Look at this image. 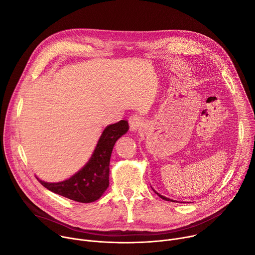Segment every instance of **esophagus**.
<instances>
[{"label": "esophagus", "instance_id": "esophagus-1", "mask_svg": "<svg viewBox=\"0 0 255 255\" xmlns=\"http://www.w3.org/2000/svg\"><path fill=\"white\" fill-rule=\"evenodd\" d=\"M143 124V119L139 115H132L129 118V125H130V130L132 132H136Z\"/></svg>", "mask_w": 255, "mask_h": 255}]
</instances>
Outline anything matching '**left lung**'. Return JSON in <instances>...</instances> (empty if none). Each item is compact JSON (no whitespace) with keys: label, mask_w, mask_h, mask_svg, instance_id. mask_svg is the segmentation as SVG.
<instances>
[{"label":"left lung","mask_w":255,"mask_h":255,"mask_svg":"<svg viewBox=\"0 0 255 255\" xmlns=\"http://www.w3.org/2000/svg\"><path fill=\"white\" fill-rule=\"evenodd\" d=\"M153 191H154V190H153ZM154 192H155V191H154ZM155 193H156V195H157V196H159V197H160V198H161V199H162V200H165V201H169V202H176V201H173V200H170V199H168V198H166V197H164V196H162V195H160V194H158V193H157V192H155Z\"/></svg>","instance_id":"1"}]
</instances>
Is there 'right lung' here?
<instances>
[{
  "mask_svg": "<svg viewBox=\"0 0 255 255\" xmlns=\"http://www.w3.org/2000/svg\"><path fill=\"white\" fill-rule=\"evenodd\" d=\"M129 129L128 122L121 120L108 125L96 145L89 161L74 175L58 183L40 184L47 190L79 203H92L99 200L109 187L110 158L116 141Z\"/></svg>",
  "mask_w": 255,
  "mask_h": 255,
  "instance_id": "obj_1",
  "label": "right lung"
}]
</instances>
